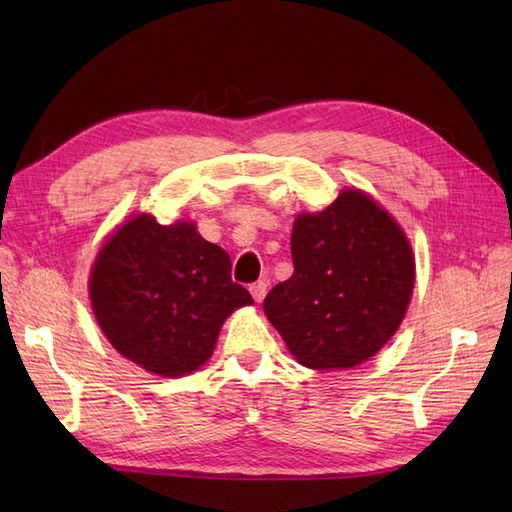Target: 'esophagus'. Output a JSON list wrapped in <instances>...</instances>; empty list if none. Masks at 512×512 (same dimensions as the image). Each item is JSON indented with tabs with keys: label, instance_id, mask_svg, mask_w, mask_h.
<instances>
[{
	"label": "esophagus",
	"instance_id": "obj_1",
	"mask_svg": "<svg viewBox=\"0 0 512 512\" xmlns=\"http://www.w3.org/2000/svg\"><path fill=\"white\" fill-rule=\"evenodd\" d=\"M250 292H252V297H254V301H262L265 299V294H267V282H254V284H250Z\"/></svg>",
	"mask_w": 512,
	"mask_h": 512
}]
</instances>
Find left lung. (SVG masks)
Listing matches in <instances>:
<instances>
[{"instance_id":"8db88e82","label":"left lung","mask_w":512,"mask_h":512,"mask_svg":"<svg viewBox=\"0 0 512 512\" xmlns=\"http://www.w3.org/2000/svg\"><path fill=\"white\" fill-rule=\"evenodd\" d=\"M290 280L265 314L309 369H348L397 331L414 288V258L397 222L374 200L344 190L320 213L294 220Z\"/></svg>"}]
</instances>
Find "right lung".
<instances>
[{
  "label": "right lung",
  "instance_id": "right-lung-1",
  "mask_svg": "<svg viewBox=\"0 0 512 512\" xmlns=\"http://www.w3.org/2000/svg\"><path fill=\"white\" fill-rule=\"evenodd\" d=\"M230 256L194 224L136 215L104 243L89 294L106 339L153 374L177 378L203 365L224 320L252 294L230 277Z\"/></svg>",
  "mask_w": 512,
  "mask_h": 512
}]
</instances>
